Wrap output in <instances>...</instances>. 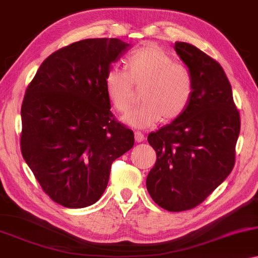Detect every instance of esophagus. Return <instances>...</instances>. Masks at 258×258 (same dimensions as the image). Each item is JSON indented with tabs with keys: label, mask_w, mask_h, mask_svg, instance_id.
<instances>
[{
	"label": "esophagus",
	"mask_w": 258,
	"mask_h": 258,
	"mask_svg": "<svg viewBox=\"0 0 258 258\" xmlns=\"http://www.w3.org/2000/svg\"><path fill=\"white\" fill-rule=\"evenodd\" d=\"M135 141H136L137 143L143 142V141H144V135H143L140 132H136V133H135Z\"/></svg>",
	"instance_id": "esophagus-1"
}]
</instances>
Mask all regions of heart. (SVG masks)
Segmentation results:
<instances>
[{
  "label": "heart",
  "mask_w": 258,
  "mask_h": 258,
  "mask_svg": "<svg viewBox=\"0 0 258 258\" xmlns=\"http://www.w3.org/2000/svg\"><path fill=\"white\" fill-rule=\"evenodd\" d=\"M124 68L107 70L105 90L114 108L126 113L134 105V85H143V104L123 117L125 124L151 128L161 118L175 120L187 109L194 92L191 74L161 47L146 45L133 51L124 60Z\"/></svg>",
  "instance_id": "obj_1"
}]
</instances>
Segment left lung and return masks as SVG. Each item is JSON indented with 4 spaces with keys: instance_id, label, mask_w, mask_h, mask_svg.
Segmentation results:
<instances>
[{
    "instance_id": "1",
    "label": "left lung",
    "mask_w": 258,
    "mask_h": 258,
    "mask_svg": "<svg viewBox=\"0 0 258 258\" xmlns=\"http://www.w3.org/2000/svg\"><path fill=\"white\" fill-rule=\"evenodd\" d=\"M174 48L191 74L194 92L181 116L148 136L157 161L146 188L159 207L180 212L201 204L232 172L240 115L219 63L187 42Z\"/></svg>"
}]
</instances>
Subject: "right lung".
Returning a JSON list of instances; mask_svg holds the SVG:
<instances>
[{
    "mask_svg": "<svg viewBox=\"0 0 258 258\" xmlns=\"http://www.w3.org/2000/svg\"><path fill=\"white\" fill-rule=\"evenodd\" d=\"M130 47L120 39H85L41 63L22 105L24 160L47 195L70 209L96 203L112 162L134 146L115 121L105 75Z\"/></svg>",
    "mask_w": 258,
    "mask_h": 258,
    "instance_id": "add662e5",
    "label": "right lung"
}]
</instances>
